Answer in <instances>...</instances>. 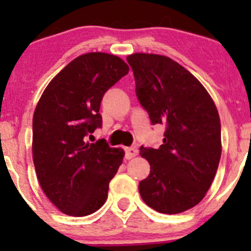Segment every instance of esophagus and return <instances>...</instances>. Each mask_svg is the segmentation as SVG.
Returning <instances> with one entry per match:
<instances>
[{
    "instance_id": "obj_1",
    "label": "esophagus",
    "mask_w": 251,
    "mask_h": 251,
    "mask_svg": "<svg viewBox=\"0 0 251 251\" xmlns=\"http://www.w3.org/2000/svg\"><path fill=\"white\" fill-rule=\"evenodd\" d=\"M138 154V149L135 146H131V148H126L125 150V155L127 159H131V158L135 157Z\"/></svg>"
}]
</instances>
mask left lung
Returning a JSON list of instances; mask_svg holds the SVG:
<instances>
[{"mask_svg":"<svg viewBox=\"0 0 251 251\" xmlns=\"http://www.w3.org/2000/svg\"><path fill=\"white\" fill-rule=\"evenodd\" d=\"M135 93L151 123L165 124L159 149L140 148L150 175L139 183L143 201L160 214L194 208L211 186L222 153L217 107L205 87L168 56H127Z\"/></svg>","mask_w":251,"mask_h":251,"instance_id":"obj_1","label":"left lung"}]
</instances>
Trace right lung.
<instances>
[{
	"label": "right lung",
	"mask_w": 251,
	"mask_h": 251,
	"mask_svg": "<svg viewBox=\"0 0 251 251\" xmlns=\"http://www.w3.org/2000/svg\"><path fill=\"white\" fill-rule=\"evenodd\" d=\"M119 56L93 51L71 61L48 83L33 117V162L40 185L68 216L96 212L107 200L109 181L125 152L103 139L88 143L101 126L103 94L128 73Z\"/></svg>",
	"instance_id": "1"
}]
</instances>
